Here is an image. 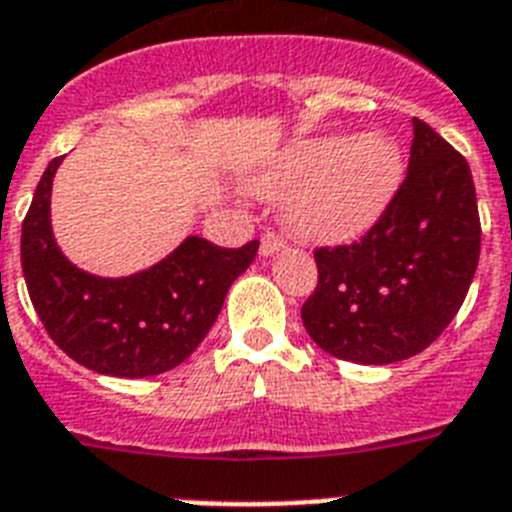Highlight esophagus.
Listing matches in <instances>:
<instances>
[{"label": "esophagus", "instance_id": "esophagus-1", "mask_svg": "<svg viewBox=\"0 0 512 512\" xmlns=\"http://www.w3.org/2000/svg\"><path fill=\"white\" fill-rule=\"evenodd\" d=\"M281 247H286V239H283L278 231H268V234H262V239H260L262 255H265V257L275 255V252L281 250Z\"/></svg>", "mask_w": 512, "mask_h": 512}]
</instances>
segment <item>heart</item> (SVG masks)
Returning <instances> with one entry per match:
<instances>
[{"label": "heart", "instance_id": "obj_1", "mask_svg": "<svg viewBox=\"0 0 512 512\" xmlns=\"http://www.w3.org/2000/svg\"><path fill=\"white\" fill-rule=\"evenodd\" d=\"M402 177V149L391 136L330 133L288 146L250 188L262 198L288 190V224L304 237L340 242L376 224Z\"/></svg>", "mask_w": 512, "mask_h": 512}]
</instances>
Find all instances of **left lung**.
<instances>
[{
    "label": "left lung",
    "instance_id": "obj_1",
    "mask_svg": "<svg viewBox=\"0 0 512 512\" xmlns=\"http://www.w3.org/2000/svg\"><path fill=\"white\" fill-rule=\"evenodd\" d=\"M410 167L358 242L317 247V288L301 306L324 353L386 366L422 353L459 314L479 262L477 190L466 159L412 118Z\"/></svg>",
    "mask_w": 512,
    "mask_h": 512
}]
</instances>
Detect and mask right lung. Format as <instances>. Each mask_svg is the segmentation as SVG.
Returning <instances> with one entry per match:
<instances>
[{
    "mask_svg": "<svg viewBox=\"0 0 512 512\" xmlns=\"http://www.w3.org/2000/svg\"><path fill=\"white\" fill-rule=\"evenodd\" d=\"M43 172L22 221V273L43 327L71 361L118 379H144L180 366L219 317L226 291L257 255L188 237L154 268L128 278H97L74 268L51 231V182Z\"/></svg>",
    "mask_w": 512,
    "mask_h": 512,
    "instance_id": "1",
    "label": "right lung"
}]
</instances>
